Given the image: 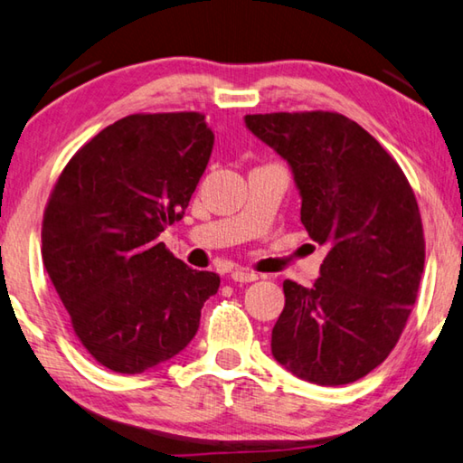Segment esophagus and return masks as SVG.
<instances>
[{
  "label": "esophagus",
  "mask_w": 463,
  "mask_h": 463,
  "mask_svg": "<svg viewBox=\"0 0 463 463\" xmlns=\"http://www.w3.org/2000/svg\"><path fill=\"white\" fill-rule=\"evenodd\" d=\"M231 277H232L234 281H239V283H250V281H257L259 279V273L250 271V269L237 267V269H232Z\"/></svg>",
  "instance_id": "esophagus-1"
}]
</instances>
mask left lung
Instances as JSON below:
<instances>
[{
    "label": "left lung",
    "instance_id": "1",
    "mask_svg": "<svg viewBox=\"0 0 463 463\" xmlns=\"http://www.w3.org/2000/svg\"><path fill=\"white\" fill-rule=\"evenodd\" d=\"M245 123L289 162L301 224L327 247L314 288L283 281L273 356L309 383H354L384 363L415 306L425 263L415 192L389 151L340 113L247 115Z\"/></svg>",
    "mask_w": 463,
    "mask_h": 463
}]
</instances>
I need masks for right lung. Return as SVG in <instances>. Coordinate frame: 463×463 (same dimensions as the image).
Masks as SVG:
<instances>
[{"label":"right lung","mask_w":463,"mask_h":463,"mask_svg":"<svg viewBox=\"0 0 463 463\" xmlns=\"http://www.w3.org/2000/svg\"><path fill=\"white\" fill-rule=\"evenodd\" d=\"M204 115L136 113L87 141L42 218V260L72 332L109 371L139 374L194 338L221 277L175 259L180 221L213 154Z\"/></svg>","instance_id":"obj_1"}]
</instances>
